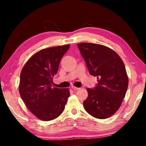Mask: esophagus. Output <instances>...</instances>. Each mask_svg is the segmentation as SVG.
<instances>
[{
	"label": "esophagus",
	"mask_w": 146,
	"mask_h": 146,
	"mask_svg": "<svg viewBox=\"0 0 146 146\" xmlns=\"http://www.w3.org/2000/svg\"><path fill=\"white\" fill-rule=\"evenodd\" d=\"M71 89H72V90H73V91H76V90H78L80 88L75 87V86H73V87H71Z\"/></svg>",
	"instance_id": "34e87169"
}]
</instances>
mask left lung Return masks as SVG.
<instances>
[{"label":"left lung","instance_id":"left-lung-1","mask_svg":"<svg viewBox=\"0 0 146 146\" xmlns=\"http://www.w3.org/2000/svg\"><path fill=\"white\" fill-rule=\"evenodd\" d=\"M77 46L90 73L98 79L95 88L86 89L88 97L83 102L85 110L99 119L111 117L120 107L128 87L124 64L107 46L86 42L78 43Z\"/></svg>","mask_w":146,"mask_h":146}]
</instances>
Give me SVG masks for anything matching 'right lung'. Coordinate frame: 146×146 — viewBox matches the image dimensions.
I'll list each match as a JSON object with an SVG mask.
<instances>
[{
    "mask_svg": "<svg viewBox=\"0 0 146 146\" xmlns=\"http://www.w3.org/2000/svg\"><path fill=\"white\" fill-rule=\"evenodd\" d=\"M70 46L68 44L42 49L22 69L20 95L29 111L41 120L49 121L60 116L70 97L68 88L51 86L61 58Z\"/></svg>",
    "mask_w": 146,
    "mask_h": 146,
    "instance_id": "obj_1",
    "label": "right lung"
}]
</instances>
